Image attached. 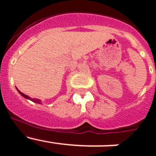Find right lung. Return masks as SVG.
<instances>
[{"label":"right lung","mask_w":156,"mask_h":156,"mask_svg":"<svg viewBox=\"0 0 156 156\" xmlns=\"http://www.w3.org/2000/svg\"><path fill=\"white\" fill-rule=\"evenodd\" d=\"M16 89H17V90H18V91H19V93L20 94H21L22 96H23V98H25L29 99V100L32 101H34V102L38 103V104H41V100H39V99H37V98H30V97H29L28 95L22 93V92L20 91V90H18V88H17V87H16Z\"/></svg>","instance_id":"add662e5"}]
</instances>
